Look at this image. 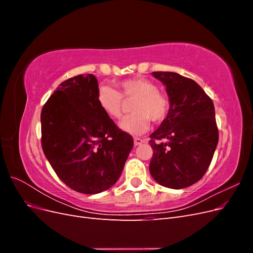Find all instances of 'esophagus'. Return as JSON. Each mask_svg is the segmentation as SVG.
<instances>
[{"label": "esophagus", "instance_id": "34e87169", "mask_svg": "<svg viewBox=\"0 0 253 253\" xmlns=\"http://www.w3.org/2000/svg\"><path fill=\"white\" fill-rule=\"evenodd\" d=\"M143 142H144V140L141 139V138H139V137H135V138H134V143H135V145H140V144H142Z\"/></svg>", "mask_w": 253, "mask_h": 253}]
</instances>
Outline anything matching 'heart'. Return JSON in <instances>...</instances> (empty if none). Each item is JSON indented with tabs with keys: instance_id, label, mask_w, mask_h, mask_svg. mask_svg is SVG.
<instances>
[{
	"instance_id": "obj_1",
	"label": "heart",
	"mask_w": 253,
	"mask_h": 253,
	"mask_svg": "<svg viewBox=\"0 0 253 253\" xmlns=\"http://www.w3.org/2000/svg\"><path fill=\"white\" fill-rule=\"evenodd\" d=\"M114 87L102 84L97 90V102L100 109L111 118H120L125 99H135L132 113L120 121L119 126L128 134L140 135L148 131L150 120L160 122L170 110L169 99L160 93L155 83L149 79L137 77L120 81Z\"/></svg>"
}]
</instances>
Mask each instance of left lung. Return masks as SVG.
<instances>
[{
	"label": "left lung",
	"mask_w": 253,
	"mask_h": 253,
	"mask_svg": "<svg viewBox=\"0 0 253 253\" xmlns=\"http://www.w3.org/2000/svg\"><path fill=\"white\" fill-rule=\"evenodd\" d=\"M152 75L166 86L170 110L150 135L154 152L150 173L164 187L187 188L205 175L216 149L218 129L214 105L192 79L172 72Z\"/></svg>",
	"instance_id": "obj_1"
}]
</instances>
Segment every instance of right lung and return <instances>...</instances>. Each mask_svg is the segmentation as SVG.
<instances>
[{
    "instance_id": "1",
    "label": "right lung",
    "mask_w": 253,
    "mask_h": 253,
    "mask_svg": "<svg viewBox=\"0 0 253 253\" xmlns=\"http://www.w3.org/2000/svg\"><path fill=\"white\" fill-rule=\"evenodd\" d=\"M94 75L62 82L41 113L42 149L66 186L83 194L110 189L118 180L134 141L97 102Z\"/></svg>"
}]
</instances>
